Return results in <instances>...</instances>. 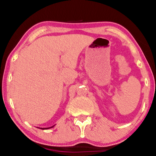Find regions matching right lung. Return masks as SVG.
Returning <instances> with one entry per match:
<instances>
[{
	"label": "right lung",
	"mask_w": 156,
	"mask_h": 156,
	"mask_svg": "<svg viewBox=\"0 0 156 156\" xmlns=\"http://www.w3.org/2000/svg\"><path fill=\"white\" fill-rule=\"evenodd\" d=\"M54 127V125H53V126H52V127H44H44H37V128L42 129V130H48V129L52 128V127Z\"/></svg>",
	"instance_id": "obj_1"
}]
</instances>
